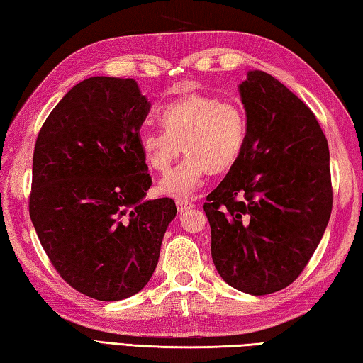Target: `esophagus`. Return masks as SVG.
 <instances>
[{"instance_id":"obj_1","label":"esophagus","mask_w":363,"mask_h":363,"mask_svg":"<svg viewBox=\"0 0 363 363\" xmlns=\"http://www.w3.org/2000/svg\"><path fill=\"white\" fill-rule=\"evenodd\" d=\"M177 208H178V212L183 213V212L189 211V208H194V202L186 199V198H178L177 199Z\"/></svg>"}]
</instances>
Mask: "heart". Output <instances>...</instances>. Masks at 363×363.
Wrapping results in <instances>:
<instances>
[{
    "mask_svg": "<svg viewBox=\"0 0 363 363\" xmlns=\"http://www.w3.org/2000/svg\"><path fill=\"white\" fill-rule=\"evenodd\" d=\"M157 121L162 129L138 133L146 164L157 174H165L180 150L186 151L178 167L161 183V191L167 194L189 196L207 174L230 172L247 142L244 111L211 95H182L157 111Z\"/></svg>",
    "mask_w": 363,
    "mask_h": 363,
    "instance_id": "1",
    "label": "heart"
}]
</instances>
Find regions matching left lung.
I'll return each instance as SVG.
<instances>
[{"instance_id":"obj_1","label":"left lung","mask_w":363,"mask_h":363,"mask_svg":"<svg viewBox=\"0 0 363 363\" xmlns=\"http://www.w3.org/2000/svg\"><path fill=\"white\" fill-rule=\"evenodd\" d=\"M239 92L247 142L204 212L218 274L244 294L268 295L301 274L328 225L330 152L311 108L271 74L249 72Z\"/></svg>"}]
</instances>
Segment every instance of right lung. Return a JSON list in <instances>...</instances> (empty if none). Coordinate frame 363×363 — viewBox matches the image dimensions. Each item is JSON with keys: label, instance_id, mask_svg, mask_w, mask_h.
<instances>
[{"label": "right lung", "instance_id": "1", "mask_svg": "<svg viewBox=\"0 0 363 363\" xmlns=\"http://www.w3.org/2000/svg\"><path fill=\"white\" fill-rule=\"evenodd\" d=\"M150 101L130 78L94 76L63 97L38 133L30 218L69 287L100 301L138 294L156 269L174 199L151 186L138 133Z\"/></svg>", "mask_w": 363, "mask_h": 363}]
</instances>
